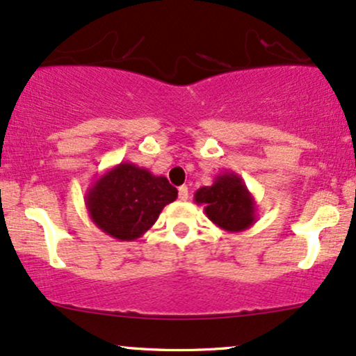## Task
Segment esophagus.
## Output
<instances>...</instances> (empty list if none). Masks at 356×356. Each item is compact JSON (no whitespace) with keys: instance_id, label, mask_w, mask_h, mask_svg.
Returning a JSON list of instances; mask_svg holds the SVG:
<instances>
[{"instance_id":"1","label":"esophagus","mask_w":356,"mask_h":356,"mask_svg":"<svg viewBox=\"0 0 356 356\" xmlns=\"http://www.w3.org/2000/svg\"><path fill=\"white\" fill-rule=\"evenodd\" d=\"M187 197H189V189H187L186 186L179 187V199H181V201H187Z\"/></svg>"}]
</instances>
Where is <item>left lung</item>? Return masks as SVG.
Listing matches in <instances>:
<instances>
[{"instance_id": "8db88e82", "label": "left lung", "mask_w": 356, "mask_h": 356, "mask_svg": "<svg viewBox=\"0 0 356 356\" xmlns=\"http://www.w3.org/2000/svg\"><path fill=\"white\" fill-rule=\"evenodd\" d=\"M194 201L216 226L227 232H243L257 219L254 195L243 177L231 170L216 175L212 186H204L194 194Z\"/></svg>"}]
</instances>
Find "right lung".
Returning a JSON list of instances; mask_svg holds the SVG:
<instances>
[{"instance_id":"obj_1","label":"right lung","mask_w":356,"mask_h":356,"mask_svg":"<svg viewBox=\"0 0 356 356\" xmlns=\"http://www.w3.org/2000/svg\"><path fill=\"white\" fill-rule=\"evenodd\" d=\"M175 199L177 189L164 175L120 162L93 181L85 194V206L93 224L110 238L136 241Z\"/></svg>"}]
</instances>
